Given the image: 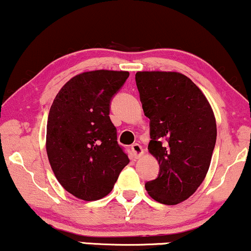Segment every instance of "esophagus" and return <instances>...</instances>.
Segmentation results:
<instances>
[{
	"label": "esophagus",
	"instance_id": "1",
	"mask_svg": "<svg viewBox=\"0 0 251 251\" xmlns=\"http://www.w3.org/2000/svg\"><path fill=\"white\" fill-rule=\"evenodd\" d=\"M131 151H132V154H133V156H134L135 159L140 158V156L144 154L143 147H141L139 144H133V145H132Z\"/></svg>",
	"mask_w": 251,
	"mask_h": 251
}]
</instances>
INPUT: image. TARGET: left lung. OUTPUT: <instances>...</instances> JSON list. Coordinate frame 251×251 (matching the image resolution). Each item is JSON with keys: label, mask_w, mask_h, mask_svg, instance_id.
<instances>
[{"label": "left lung", "mask_w": 251, "mask_h": 251, "mask_svg": "<svg viewBox=\"0 0 251 251\" xmlns=\"http://www.w3.org/2000/svg\"><path fill=\"white\" fill-rule=\"evenodd\" d=\"M135 83L150 118L149 151L160 166L158 177L145 187L160 203L177 204L194 194L209 170L216 143L212 106L179 72L139 71Z\"/></svg>", "instance_id": "1"}]
</instances>
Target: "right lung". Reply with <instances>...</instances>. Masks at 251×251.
<instances>
[{
  "label": "right lung",
  "mask_w": 251,
  "mask_h": 251,
  "mask_svg": "<svg viewBox=\"0 0 251 251\" xmlns=\"http://www.w3.org/2000/svg\"><path fill=\"white\" fill-rule=\"evenodd\" d=\"M128 76L127 71L83 72L59 90L50 107V166L63 188L80 200L106 196L129 162L108 116L111 99Z\"/></svg>",
  "instance_id": "add662e5"
}]
</instances>
